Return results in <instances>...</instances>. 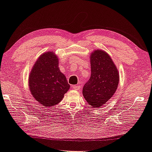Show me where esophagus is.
Wrapping results in <instances>:
<instances>
[{"instance_id": "obj_1", "label": "esophagus", "mask_w": 152, "mask_h": 152, "mask_svg": "<svg viewBox=\"0 0 152 152\" xmlns=\"http://www.w3.org/2000/svg\"><path fill=\"white\" fill-rule=\"evenodd\" d=\"M80 86H73V89L75 90H79L80 89Z\"/></svg>"}]
</instances>
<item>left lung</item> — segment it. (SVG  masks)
I'll return each instance as SVG.
<instances>
[{"mask_svg":"<svg viewBox=\"0 0 152 152\" xmlns=\"http://www.w3.org/2000/svg\"><path fill=\"white\" fill-rule=\"evenodd\" d=\"M91 76L83 88V95L94 108L105 104L118 88L120 75L112 58L103 50L90 53Z\"/></svg>","mask_w":152,"mask_h":152,"instance_id":"8db88e82","label":"left lung"}]
</instances>
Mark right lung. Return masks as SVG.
Segmentation results:
<instances>
[{
  "mask_svg": "<svg viewBox=\"0 0 152 152\" xmlns=\"http://www.w3.org/2000/svg\"><path fill=\"white\" fill-rule=\"evenodd\" d=\"M58 60L53 52H45L37 59L29 75L30 92L43 107L59 103L70 88L66 77L60 71Z\"/></svg>",
  "mask_w": 152,
  "mask_h": 152,
  "instance_id": "add662e5",
  "label": "right lung"
}]
</instances>
